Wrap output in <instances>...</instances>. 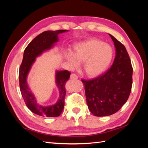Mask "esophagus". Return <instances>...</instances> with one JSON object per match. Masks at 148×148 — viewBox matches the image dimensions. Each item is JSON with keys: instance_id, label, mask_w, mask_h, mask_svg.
I'll list each match as a JSON object with an SVG mask.
<instances>
[{"instance_id": "esophagus-1", "label": "esophagus", "mask_w": 148, "mask_h": 148, "mask_svg": "<svg viewBox=\"0 0 148 148\" xmlns=\"http://www.w3.org/2000/svg\"><path fill=\"white\" fill-rule=\"evenodd\" d=\"M70 79H73V80H76V79H78V77L77 75L73 73V74H71V75H70Z\"/></svg>"}]
</instances>
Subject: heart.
I'll return each instance as SVG.
<instances>
[{
  "label": "heart",
  "mask_w": 148,
  "mask_h": 148,
  "mask_svg": "<svg viewBox=\"0 0 148 148\" xmlns=\"http://www.w3.org/2000/svg\"><path fill=\"white\" fill-rule=\"evenodd\" d=\"M64 59L71 67L76 68L83 62V70L89 77H96L108 69L114 56L113 49L109 44L97 39H91L75 43L71 52L62 53Z\"/></svg>",
  "instance_id": "obj_1"
}]
</instances>
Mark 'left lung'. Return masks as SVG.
Returning <instances> with one entry per match:
<instances>
[{
    "label": "left lung",
    "instance_id": "8db88e82",
    "mask_svg": "<svg viewBox=\"0 0 148 148\" xmlns=\"http://www.w3.org/2000/svg\"><path fill=\"white\" fill-rule=\"evenodd\" d=\"M109 34L115 48L112 65L99 77L82 80L88 109L97 117L110 115L119 111L128 100L132 86L133 69L127 49Z\"/></svg>",
    "mask_w": 148,
    "mask_h": 148
}]
</instances>
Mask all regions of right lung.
Listing matches in <instances>:
<instances>
[{
    "label": "right lung",
    "instance_id": "obj_1",
    "mask_svg": "<svg viewBox=\"0 0 148 148\" xmlns=\"http://www.w3.org/2000/svg\"><path fill=\"white\" fill-rule=\"evenodd\" d=\"M67 31H69L65 29L44 31L33 39L24 51L19 70L20 91L28 108L32 112L41 117H55L62 113L66 94L65 84L70 78V73L67 70L56 71V84L59 90V97L56 103L50 106H43L38 103L27 83L28 75L36 58L54 47L59 41V34Z\"/></svg>",
    "mask_w": 148,
    "mask_h": 148
}]
</instances>
